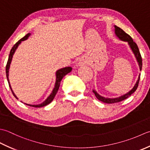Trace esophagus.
I'll use <instances>...</instances> for the list:
<instances>
[{
    "instance_id": "esophagus-1",
    "label": "esophagus",
    "mask_w": 150,
    "mask_h": 150,
    "mask_svg": "<svg viewBox=\"0 0 150 150\" xmlns=\"http://www.w3.org/2000/svg\"><path fill=\"white\" fill-rule=\"evenodd\" d=\"M85 63H86V62H85V59H80L79 60V62H78V65H79V66L84 65Z\"/></svg>"
}]
</instances>
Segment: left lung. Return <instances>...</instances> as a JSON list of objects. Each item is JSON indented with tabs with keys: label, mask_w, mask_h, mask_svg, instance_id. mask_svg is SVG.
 Listing matches in <instances>:
<instances>
[{
	"label": "left lung",
	"mask_w": 150,
	"mask_h": 150,
	"mask_svg": "<svg viewBox=\"0 0 150 150\" xmlns=\"http://www.w3.org/2000/svg\"><path fill=\"white\" fill-rule=\"evenodd\" d=\"M114 28H115V30H114L115 34L116 36H117V38H118L119 40L127 42L128 45H129V48H131V51L133 52L134 56H135L136 58V60L137 63H138V65L139 67L140 71H141L142 66V60L141 55L140 54V51L138 48V46H137L135 42L133 41L132 38H131V37L127 34V33L125 32L123 30H122L120 28H119V27L117 26H114ZM139 80H140V74L139 76L138 79H137L136 81V83L135 84V85H134V87L129 91V92H127V93L118 97H116V98L103 97L102 96L100 95V94L96 92V91L94 89L93 90V92L94 93V94H95L97 99H98L100 101H101V102H104L106 103H114L119 102H120V101H122L127 98L128 97L131 96V94L135 92V91L137 90V87H138Z\"/></svg>",
	"instance_id": "left-lung-1"
}]
</instances>
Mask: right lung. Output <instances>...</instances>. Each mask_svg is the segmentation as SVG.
I'll return each mask as SVG.
<instances>
[{"mask_svg": "<svg viewBox=\"0 0 150 150\" xmlns=\"http://www.w3.org/2000/svg\"><path fill=\"white\" fill-rule=\"evenodd\" d=\"M31 35V33H27V34L23 37L22 39H21L19 41H18L16 43H15L13 47H12V48L10 50V55H9V57H8V62H7V65H6V78L8 79V83L9 85H10V89L12 93H13V96L16 98L17 99H18L17 96L15 95V94L14 93L13 91L12 90V88L11 87V85H10V79H9V71H10V65H11V61H12V58H13V56L14 55V53L15 52V51H16L17 48L19 47V45L21 43V42L23 41H25L26 39H28L29 37ZM72 68L71 67H64V68L62 69H58L57 71H56V82H55V85H54V87L53 88L52 91V93H50V94L49 96H48V98L47 99H46L43 102H42L41 103H39V104H34V105H32V104H28V103H24V104L26 105H30L31 107H34V108H41V107H44L47 105L48 104H49L52 102V100H54V97L56 96V94L58 91V89H59V85H60V83H61V81L62 80V79L63 78L64 76H65V75H67V74H69V72H71L72 71Z\"/></svg>", "mask_w": 150, "mask_h": 150, "instance_id": "obj_1", "label": "right lung"}]
</instances>
